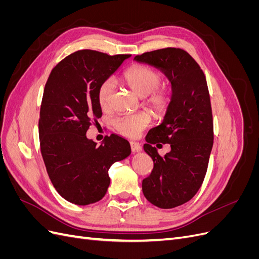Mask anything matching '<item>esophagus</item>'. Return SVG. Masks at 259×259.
Returning <instances> with one entry per match:
<instances>
[{"instance_id":"esophagus-1","label":"esophagus","mask_w":259,"mask_h":259,"mask_svg":"<svg viewBox=\"0 0 259 259\" xmlns=\"http://www.w3.org/2000/svg\"><path fill=\"white\" fill-rule=\"evenodd\" d=\"M130 144H131V149H132L133 152L142 151V146H140L139 143H137V142H131Z\"/></svg>"}]
</instances>
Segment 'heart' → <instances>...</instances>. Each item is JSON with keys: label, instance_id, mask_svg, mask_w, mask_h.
Returning a JSON list of instances; mask_svg holds the SVG:
<instances>
[{"label": "heart", "instance_id": "heart-1", "mask_svg": "<svg viewBox=\"0 0 259 259\" xmlns=\"http://www.w3.org/2000/svg\"><path fill=\"white\" fill-rule=\"evenodd\" d=\"M123 80L138 97L145 98V103L156 113L162 114L167 111L173 94L167 86H160L162 74L159 71L142 65H135L124 72ZM113 90L114 82L112 79H107L100 84L97 98L103 108H108L110 105ZM150 122V114L143 111L117 117L114 121V126L122 135L133 138L137 137L147 128Z\"/></svg>", "mask_w": 259, "mask_h": 259}]
</instances>
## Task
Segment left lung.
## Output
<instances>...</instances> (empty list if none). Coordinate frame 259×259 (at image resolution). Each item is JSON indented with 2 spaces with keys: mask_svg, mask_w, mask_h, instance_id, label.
Listing matches in <instances>:
<instances>
[{
  "mask_svg": "<svg viewBox=\"0 0 259 259\" xmlns=\"http://www.w3.org/2000/svg\"><path fill=\"white\" fill-rule=\"evenodd\" d=\"M134 60L159 69L171 84L173 98L164 120L146 136L144 150L153 169L143 180V192L151 204L173 208L194 197L207 170L214 132L206 79L198 62L180 49L144 53ZM159 142L171 145L164 157L152 147Z\"/></svg>",
  "mask_w": 259,
  "mask_h": 259,
  "instance_id": "obj_1",
  "label": "left lung"
}]
</instances>
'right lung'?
Returning <instances> with one entry per match:
<instances>
[{"instance_id":"1","label":"right lung","mask_w":259,"mask_h":259,"mask_svg":"<svg viewBox=\"0 0 259 259\" xmlns=\"http://www.w3.org/2000/svg\"><path fill=\"white\" fill-rule=\"evenodd\" d=\"M130 57L77 51L52 70L45 84L38 120L41 153L55 189L73 204L103 199L110 185L109 168L131 154L130 143L117 135L99 146L86 137L91 123L103 114L100 84Z\"/></svg>"}]
</instances>
